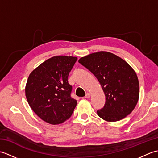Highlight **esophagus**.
I'll use <instances>...</instances> for the list:
<instances>
[{"label": "esophagus", "mask_w": 158, "mask_h": 158, "mask_svg": "<svg viewBox=\"0 0 158 158\" xmlns=\"http://www.w3.org/2000/svg\"><path fill=\"white\" fill-rule=\"evenodd\" d=\"M90 97V94L89 93H86V94L85 96V98H89Z\"/></svg>", "instance_id": "esophagus-1"}]
</instances>
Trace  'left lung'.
Masks as SVG:
<instances>
[{
	"label": "left lung",
	"mask_w": 158,
	"mask_h": 158,
	"mask_svg": "<svg viewBox=\"0 0 158 158\" xmlns=\"http://www.w3.org/2000/svg\"><path fill=\"white\" fill-rule=\"evenodd\" d=\"M102 86L106 102L97 110L107 122L123 119L135 108L139 97V83L135 70L125 60L110 52H100L80 58Z\"/></svg>",
	"instance_id": "1"
}]
</instances>
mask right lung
I'll return each mask as SVG.
<instances>
[{
  "mask_svg": "<svg viewBox=\"0 0 158 158\" xmlns=\"http://www.w3.org/2000/svg\"><path fill=\"white\" fill-rule=\"evenodd\" d=\"M76 57L58 56L47 60L29 75L26 96L30 106L40 118L56 125L69 119L77 105L68 81Z\"/></svg>",
  "mask_w": 158,
  "mask_h": 158,
  "instance_id": "right-lung-1",
  "label": "right lung"
}]
</instances>
